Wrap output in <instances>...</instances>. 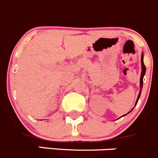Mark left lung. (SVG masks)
Segmentation results:
<instances>
[{"label":"left lung","mask_w":158,"mask_h":158,"mask_svg":"<svg viewBox=\"0 0 158 158\" xmlns=\"http://www.w3.org/2000/svg\"><path fill=\"white\" fill-rule=\"evenodd\" d=\"M141 65H142V72H141V76H140V89H142V87H143V76H144V75H145V73H146V67H145L144 63H143V55H142V56H141ZM140 93H141V89H140V93H139V95H138V97H137V101H136L135 106L137 105V102H138V99L140 96ZM123 116H125V115H123Z\"/></svg>","instance_id":"1"}]
</instances>
